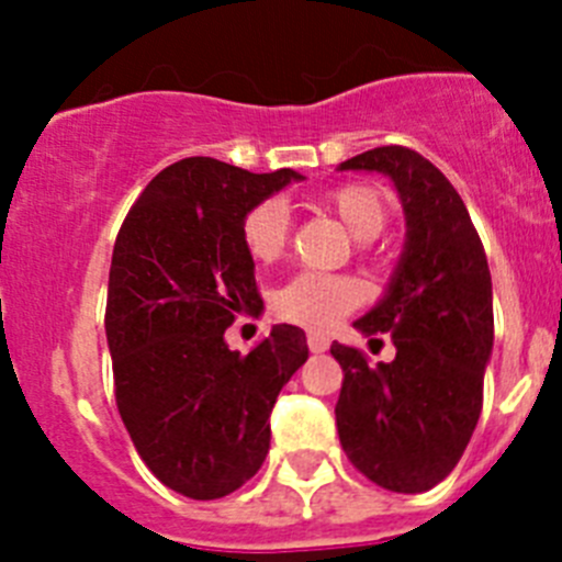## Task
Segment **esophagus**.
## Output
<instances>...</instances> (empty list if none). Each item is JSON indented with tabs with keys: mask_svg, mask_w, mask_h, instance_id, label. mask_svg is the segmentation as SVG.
<instances>
[{
	"mask_svg": "<svg viewBox=\"0 0 562 562\" xmlns=\"http://www.w3.org/2000/svg\"><path fill=\"white\" fill-rule=\"evenodd\" d=\"M306 342H310L312 355H324V351L329 349V337H324V335H310L306 337Z\"/></svg>",
	"mask_w": 562,
	"mask_h": 562,
	"instance_id": "obj_1",
	"label": "esophagus"
}]
</instances>
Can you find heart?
<instances>
[{"label":"heart","instance_id":"1","mask_svg":"<svg viewBox=\"0 0 562 562\" xmlns=\"http://www.w3.org/2000/svg\"><path fill=\"white\" fill-rule=\"evenodd\" d=\"M321 205L335 213L342 227L357 241H371L382 233L389 220L385 196L374 186H340L321 200ZM290 241V216L278 202H258L241 220V245L258 265H272L284 256ZM366 301V290L357 278L321 276V272H297L272 295V310L281 321L304 326L312 331H326Z\"/></svg>","mask_w":562,"mask_h":562}]
</instances>
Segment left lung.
Masks as SVG:
<instances>
[{"instance_id":"obj_1","label":"left lung","mask_w":562,"mask_h":562,"mask_svg":"<svg viewBox=\"0 0 562 562\" xmlns=\"http://www.w3.org/2000/svg\"><path fill=\"white\" fill-rule=\"evenodd\" d=\"M340 171L391 177L408 236L385 297L355 321L362 335H391L394 360L371 369L362 351L331 342L342 369L337 434L376 486L425 493L448 479L479 425L493 355L486 252L456 188L414 148H371Z\"/></svg>"}]
</instances>
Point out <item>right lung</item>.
<instances>
[{"label":"right lung","instance_id":"right-lung-1","mask_svg":"<svg viewBox=\"0 0 562 562\" xmlns=\"http://www.w3.org/2000/svg\"><path fill=\"white\" fill-rule=\"evenodd\" d=\"M297 180L186 157L148 182L114 241L103 321L114 402L148 470L186 498H225L258 473L278 391L310 357L290 324L250 355L225 342L238 315L265 310L241 220Z\"/></svg>","mask_w":562,"mask_h":562}]
</instances>
